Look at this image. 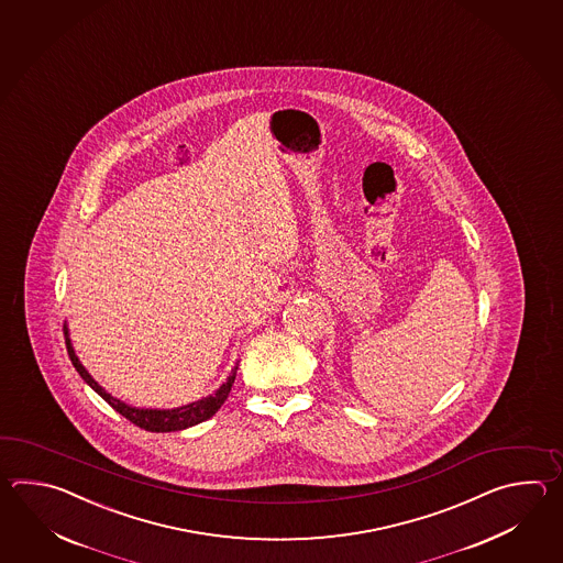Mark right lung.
Returning a JSON list of instances; mask_svg holds the SVG:
<instances>
[{"label":"right lung","instance_id":"obj_1","mask_svg":"<svg viewBox=\"0 0 563 563\" xmlns=\"http://www.w3.org/2000/svg\"><path fill=\"white\" fill-rule=\"evenodd\" d=\"M64 335H66V347H68V356L73 360L74 368L78 371V374L82 376L85 380L95 393L102 396L107 400L110 407L114 408L117 412H120L124 419L131 420L132 424L141 427L144 431L151 432H170V431H183V429H189L192 424H199L203 420L211 419L216 415L217 410L221 408V405L228 400L229 393H231V386L235 383V376H238V364L235 368L229 374L228 380L221 384L217 388L213 395L201 398L197 402H191L187 407L179 408H167V410H156V408H136L131 405H124L119 398H114L112 395H108L107 390L96 383L95 378L88 374L85 366L80 364L78 356L74 354L73 344H70V338H68V328L64 325Z\"/></svg>","mask_w":563,"mask_h":563}]
</instances>
